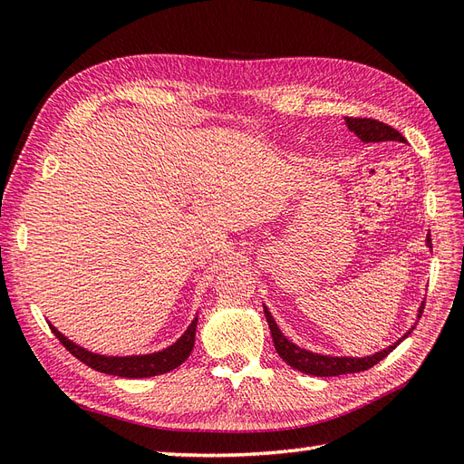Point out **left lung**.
I'll return each mask as SVG.
<instances>
[{
	"label": "left lung",
	"instance_id": "obj_1",
	"mask_svg": "<svg viewBox=\"0 0 464 464\" xmlns=\"http://www.w3.org/2000/svg\"><path fill=\"white\" fill-rule=\"evenodd\" d=\"M345 125L349 127L351 133H354L362 142H384V140H400L406 142L396 129H392L390 125L376 121V119H356V117H345ZM427 248L431 251V235H427L425 239ZM265 307V315L266 322L270 327L272 334V341H275V349L280 354V359L290 364L295 371H300L304 374H312V376H339V374H351V372H361V371H368V368L374 366L376 362H380L388 356L392 351H394L400 343L406 339L411 331L415 329V325H411V329H408L396 343H392L390 347L378 351L374 354L368 356H331V354H322V353H312L307 349H302L292 343L286 335L282 334L278 324L275 322V317L268 312V307ZM425 302H421L420 310H418V319L423 314Z\"/></svg>",
	"mask_w": 464,
	"mask_h": 464
}]
</instances>
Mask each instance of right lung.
Returning <instances> with one entry per match:
<instances>
[{"label":"right lung","instance_id":"right-lung-1","mask_svg":"<svg viewBox=\"0 0 464 464\" xmlns=\"http://www.w3.org/2000/svg\"><path fill=\"white\" fill-rule=\"evenodd\" d=\"M196 327H198V317L192 319V324L188 325L184 335L172 343L170 347H166L157 353L149 354H127V356H111V354H100L92 353L84 347H80L78 343L70 341L66 335H63L53 324L51 329L53 334L58 337V341L72 353L78 361L88 364L90 368L98 372L113 374V376H123V378H149V376H159L164 372L174 371L176 366H180L189 353L194 349L196 341Z\"/></svg>","mask_w":464,"mask_h":464}]
</instances>
